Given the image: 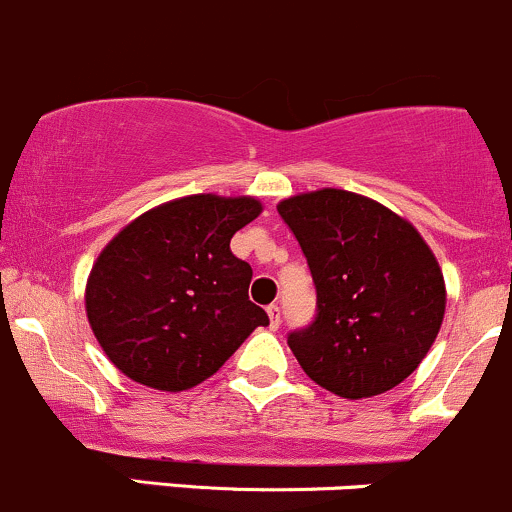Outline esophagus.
<instances>
[{
  "label": "esophagus",
  "mask_w": 512,
  "mask_h": 512,
  "mask_svg": "<svg viewBox=\"0 0 512 512\" xmlns=\"http://www.w3.org/2000/svg\"><path fill=\"white\" fill-rule=\"evenodd\" d=\"M267 317H270L272 329L280 327V307H277V304H270V307H267Z\"/></svg>",
  "instance_id": "1"
}]
</instances>
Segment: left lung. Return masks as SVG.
I'll use <instances>...</instances> for the list:
<instances>
[{"label":"left lung","mask_w":512,"mask_h":512,"mask_svg":"<svg viewBox=\"0 0 512 512\" xmlns=\"http://www.w3.org/2000/svg\"><path fill=\"white\" fill-rule=\"evenodd\" d=\"M317 287V317L287 344L322 389L369 399L399 386L446 314L441 265L421 232L386 205L339 188L280 200Z\"/></svg>","instance_id":"8db88e82"}]
</instances>
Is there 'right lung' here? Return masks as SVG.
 <instances>
[{"label":"right lung","mask_w":512,"mask_h":512,"mask_svg":"<svg viewBox=\"0 0 512 512\" xmlns=\"http://www.w3.org/2000/svg\"><path fill=\"white\" fill-rule=\"evenodd\" d=\"M260 213L252 195H185L103 247L86 280V317L121 374L170 394L193 389L270 324L247 297L252 267L230 250Z\"/></svg>","instance_id":"obj_1"}]
</instances>
